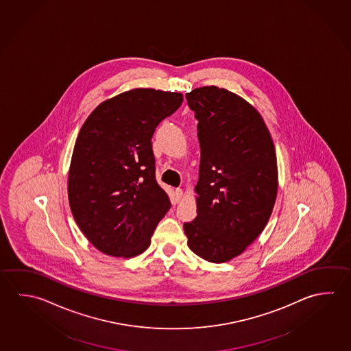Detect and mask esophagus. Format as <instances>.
Instances as JSON below:
<instances>
[{"label": "esophagus", "instance_id": "obj_1", "mask_svg": "<svg viewBox=\"0 0 351 351\" xmlns=\"http://www.w3.org/2000/svg\"><path fill=\"white\" fill-rule=\"evenodd\" d=\"M182 195H184L182 190H181V189H176V190H175V195H173V196H175L173 197V202H180V199L182 198Z\"/></svg>", "mask_w": 351, "mask_h": 351}]
</instances>
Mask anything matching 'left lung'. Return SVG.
<instances>
[{
    "label": "left lung",
    "instance_id": "1",
    "mask_svg": "<svg viewBox=\"0 0 351 351\" xmlns=\"http://www.w3.org/2000/svg\"><path fill=\"white\" fill-rule=\"evenodd\" d=\"M186 99L198 121L201 161L197 217L184 223V234L196 255L221 264L266 227L276 201V153L264 119L238 95L203 86Z\"/></svg>",
    "mask_w": 351,
    "mask_h": 351
}]
</instances>
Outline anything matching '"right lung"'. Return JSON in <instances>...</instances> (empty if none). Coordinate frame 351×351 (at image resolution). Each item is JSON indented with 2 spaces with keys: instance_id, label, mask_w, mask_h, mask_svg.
I'll use <instances>...</instances> for the list:
<instances>
[{
  "instance_id": "add662e5",
  "label": "right lung",
  "mask_w": 351,
  "mask_h": 351,
  "mask_svg": "<svg viewBox=\"0 0 351 351\" xmlns=\"http://www.w3.org/2000/svg\"><path fill=\"white\" fill-rule=\"evenodd\" d=\"M182 93L134 88L97 106L75 143L69 204L88 241L111 256L145 252L171 207L155 178L152 138Z\"/></svg>"
}]
</instances>
